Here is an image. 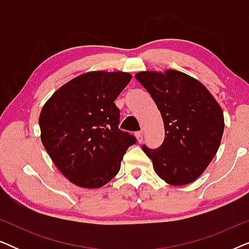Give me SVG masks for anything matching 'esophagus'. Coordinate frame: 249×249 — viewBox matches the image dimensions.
<instances>
[{"instance_id": "esophagus-1", "label": "esophagus", "mask_w": 249, "mask_h": 249, "mask_svg": "<svg viewBox=\"0 0 249 249\" xmlns=\"http://www.w3.org/2000/svg\"><path fill=\"white\" fill-rule=\"evenodd\" d=\"M135 136H136V138H137L138 142H142V136H144V132H142V131H137V132H135Z\"/></svg>"}]
</instances>
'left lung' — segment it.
Segmentation results:
<instances>
[{
    "label": "left lung",
    "instance_id": "8db88e82",
    "mask_svg": "<svg viewBox=\"0 0 249 249\" xmlns=\"http://www.w3.org/2000/svg\"><path fill=\"white\" fill-rule=\"evenodd\" d=\"M135 77L154 100L164 124L160 147L142 145L156 175L172 186L195 181L219 149L222 108L203 84L180 71H142Z\"/></svg>",
    "mask_w": 249,
    "mask_h": 249
}]
</instances>
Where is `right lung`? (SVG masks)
Listing matches in <instances>:
<instances>
[{
    "mask_svg": "<svg viewBox=\"0 0 249 249\" xmlns=\"http://www.w3.org/2000/svg\"><path fill=\"white\" fill-rule=\"evenodd\" d=\"M128 72L91 71L60 87L39 115L40 139L54 164L74 185L100 188L114 178L135 136L119 129L114 101Z\"/></svg>",
    "mask_w": 249,
    "mask_h": 249,
    "instance_id": "obj_1",
    "label": "right lung"
}]
</instances>
